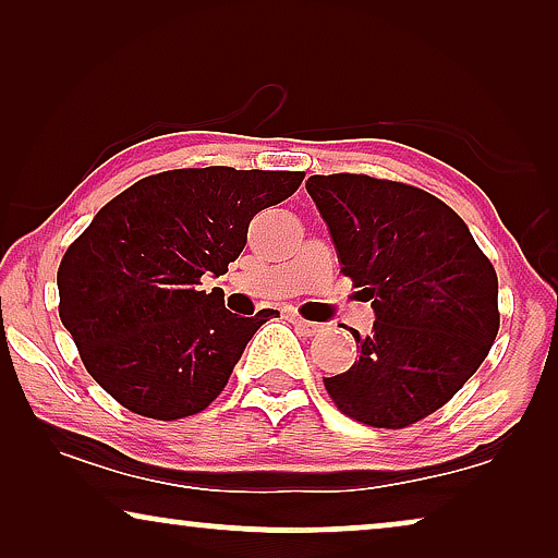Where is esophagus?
Masks as SVG:
<instances>
[{
    "label": "esophagus",
    "instance_id": "esophagus-1",
    "mask_svg": "<svg viewBox=\"0 0 558 558\" xmlns=\"http://www.w3.org/2000/svg\"><path fill=\"white\" fill-rule=\"evenodd\" d=\"M292 325L300 330L302 335H307V338H312V335L323 332V325L319 323H310V319H302L300 315H292Z\"/></svg>",
    "mask_w": 558,
    "mask_h": 558
}]
</instances>
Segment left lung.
Instances as JSON below:
<instances>
[{
	"label": "left lung",
	"mask_w": 558,
	"mask_h": 558,
	"mask_svg": "<svg viewBox=\"0 0 558 558\" xmlns=\"http://www.w3.org/2000/svg\"><path fill=\"white\" fill-rule=\"evenodd\" d=\"M342 274L371 302L361 357L325 378L342 414L378 429L445 407L490 353L500 327L498 274L464 220L424 190L368 174H312Z\"/></svg>",
	"instance_id": "8db88e82"
}]
</instances>
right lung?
<instances>
[{
	"mask_svg": "<svg viewBox=\"0 0 558 558\" xmlns=\"http://www.w3.org/2000/svg\"><path fill=\"white\" fill-rule=\"evenodd\" d=\"M302 172L170 170L106 203L58 269L60 323L106 393L159 422L223 391L274 310L241 317L201 289L246 246L248 223L300 187Z\"/></svg>",
	"mask_w": 558,
	"mask_h": 558,
	"instance_id": "obj_1",
	"label": "right lung"
}]
</instances>
